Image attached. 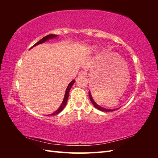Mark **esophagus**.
<instances>
[{"instance_id": "obj_1", "label": "esophagus", "mask_w": 158, "mask_h": 158, "mask_svg": "<svg viewBox=\"0 0 158 158\" xmlns=\"http://www.w3.org/2000/svg\"><path fill=\"white\" fill-rule=\"evenodd\" d=\"M85 74H86V73H85V72L84 70H80L79 72V73H78V76H80V77H84V76H85Z\"/></svg>"}]
</instances>
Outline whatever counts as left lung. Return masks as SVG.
I'll use <instances>...</instances> for the list:
<instances>
[{
	"mask_svg": "<svg viewBox=\"0 0 158 158\" xmlns=\"http://www.w3.org/2000/svg\"><path fill=\"white\" fill-rule=\"evenodd\" d=\"M89 99H90V101H91V102L92 103V104L94 105V106L95 108H97L98 110H99V111H105V112H110V111H114V110H117V109H106V108H103V107H100L99 106H98V105L96 103L94 102V100L93 99L92 96V95H91V93H90L89 91Z\"/></svg>",
	"mask_w": 158,
	"mask_h": 158,
	"instance_id": "8db88e82",
	"label": "left lung"
}]
</instances>
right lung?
Instances as JSON below:
<instances>
[{
  "label": "right lung",
  "instance_id": "obj_1",
  "mask_svg": "<svg viewBox=\"0 0 158 158\" xmlns=\"http://www.w3.org/2000/svg\"><path fill=\"white\" fill-rule=\"evenodd\" d=\"M57 37V35H54V34H50V35H47V36H45V37H43L42 39H41V40H40L38 42H37L35 45H33L31 47V48H32V47H33L34 46H36V45H39V44H43V43L45 42V41H47V40H51V39H53V38H55V37ZM74 82H75V80H74L72 81L71 82H70V84H69V85H68V87L66 88L65 95H64V98L63 103H62V104L60 105V106L59 107V108L58 109H57L56 111H55L53 113H52V114H51V115H55V114H58V113H59L60 111H63V109L64 108L66 103H67L70 90L72 86H73V84H74Z\"/></svg>",
  "mask_w": 158,
  "mask_h": 158
}]
</instances>
